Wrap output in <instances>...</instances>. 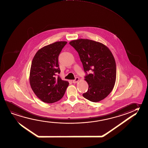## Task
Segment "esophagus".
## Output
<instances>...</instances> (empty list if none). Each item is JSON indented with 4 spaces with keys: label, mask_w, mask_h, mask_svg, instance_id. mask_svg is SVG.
<instances>
[{
    "label": "esophagus",
    "mask_w": 148,
    "mask_h": 148,
    "mask_svg": "<svg viewBox=\"0 0 148 148\" xmlns=\"http://www.w3.org/2000/svg\"><path fill=\"white\" fill-rule=\"evenodd\" d=\"M79 78L78 77H76L75 78V79L74 80H73V83H74V84H75V83H77L79 81Z\"/></svg>",
    "instance_id": "esophagus-1"
}]
</instances>
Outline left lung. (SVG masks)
Listing matches in <instances>:
<instances>
[{
    "label": "left lung",
    "instance_id": "obj_1",
    "mask_svg": "<svg viewBox=\"0 0 148 148\" xmlns=\"http://www.w3.org/2000/svg\"><path fill=\"white\" fill-rule=\"evenodd\" d=\"M69 44L77 51L86 73L85 80L88 90L83 93L85 98L93 102L101 101L114 88L116 77L113 55L106 45L88 39L74 40Z\"/></svg>",
    "mask_w": 148,
    "mask_h": 148
}]
</instances>
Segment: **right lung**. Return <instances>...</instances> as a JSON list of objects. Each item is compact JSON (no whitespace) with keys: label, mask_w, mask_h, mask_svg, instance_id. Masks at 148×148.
Segmentation results:
<instances>
[{"label":"right lung","mask_w":148,"mask_h":148,"mask_svg":"<svg viewBox=\"0 0 148 148\" xmlns=\"http://www.w3.org/2000/svg\"><path fill=\"white\" fill-rule=\"evenodd\" d=\"M67 42H57L38 50L32 62L29 83L36 96L42 101L52 103L65 93L69 83L62 80L58 57Z\"/></svg>","instance_id":"add662e5"}]
</instances>
